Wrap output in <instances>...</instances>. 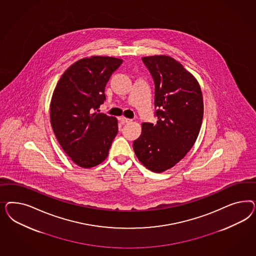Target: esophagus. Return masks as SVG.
<instances>
[{"instance_id":"obj_1","label":"esophagus","mask_w":256,"mask_h":256,"mask_svg":"<svg viewBox=\"0 0 256 256\" xmlns=\"http://www.w3.org/2000/svg\"><path fill=\"white\" fill-rule=\"evenodd\" d=\"M120 121H121V123L122 124H124V123H130V122H132V119H130V118H126V117H121L120 118Z\"/></svg>"}]
</instances>
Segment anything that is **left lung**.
I'll return each mask as SVG.
<instances>
[{
	"instance_id": "8db88e82",
	"label": "left lung",
	"mask_w": 256,
	"mask_h": 256,
	"mask_svg": "<svg viewBox=\"0 0 256 256\" xmlns=\"http://www.w3.org/2000/svg\"><path fill=\"white\" fill-rule=\"evenodd\" d=\"M142 61L154 78L158 121L142 124L133 149L148 170L162 172L194 146L204 116L202 94L197 78L172 57L153 55Z\"/></svg>"
}]
</instances>
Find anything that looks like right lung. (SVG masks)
I'll return each instance as SVG.
<instances>
[{"instance_id": "add662e5", "label": "right lung", "mask_w": 256, "mask_h": 256, "mask_svg": "<svg viewBox=\"0 0 256 256\" xmlns=\"http://www.w3.org/2000/svg\"><path fill=\"white\" fill-rule=\"evenodd\" d=\"M123 60L90 56L64 72L52 93L50 116L62 150L82 168L103 162L118 132L114 116L98 112L105 100V86Z\"/></svg>"}]
</instances>
